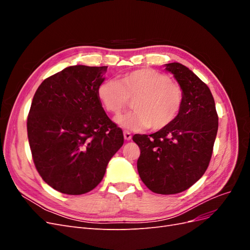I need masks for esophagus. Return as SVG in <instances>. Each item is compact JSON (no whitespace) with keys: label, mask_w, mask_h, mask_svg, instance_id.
<instances>
[{"label":"esophagus","mask_w":250,"mask_h":250,"mask_svg":"<svg viewBox=\"0 0 250 250\" xmlns=\"http://www.w3.org/2000/svg\"><path fill=\"white\" fill-rule=\"evenodd\" d=\"M123 134H124V139L126 140V141H130L131 140V137H132V135H131V133L129 132V131H124L123 132Z\"/></svg>","instance_id":"esophagus-1"}]
</instances>
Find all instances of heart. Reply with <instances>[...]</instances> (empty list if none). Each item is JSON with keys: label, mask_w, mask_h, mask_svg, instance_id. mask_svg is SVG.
I'll return each mask as SVG.
<instances>
[{"label": "heart", "mask_w": 250, "mask_h": 250, "mask_svg": "<svg viewBox=\"0 0 250 250\" xmlns=\"http://www.w3.org/2000/svg\"><path fill=\"white\" fill-rule=\"evenodd\" d=\"M104 108L119 113L129 99L134 110L115 118L122 128L140 131L151 127L162 130L172 124L183 108L185 95L181 86L169 75L150 67L126 73L118 80L105 79L97 87Z\"/></svg>", "instance_id": "heart-1"}]
</instances>
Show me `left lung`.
Masks as SVG:
<instances>
[{
	"instance_id": "left-lung-1",
	"label": "left lung",
	"mask_w": 250,
	"mask_h": 250,
	"mask_svg": "<svg viewBox=\"0 0 250 250\" xmlns=\"http://www.w3.org/2000/svg\"><path fill=\"white\" fill-rule=\"evenodd\" d=\"M184 90L183 108L168 127L150 135L134 134L141 154L139 175L163 195L186 191L208 167L218 131V116L209 88L179 62L165 64Z\"/></svg>"
}]
</instances>
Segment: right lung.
I'll use <instances>...</instances> for the list:
<instances>
[{
    "mask_svg": "<svg viewBox=\"0 0 250 250\" xmlns=\"http://www.w3.org/2000/svg\"><path fill=\"white\" fill-rule=\"evenodd\" d=\"M107 66L71 65L42 82L27 120L33 162L56 191L81 195L101 183L123 131L97 96Z\"/></svg>",
    "mask_w": 250,
    "mask_h": 250,
    "instance_id": "1",
    "label": "right lung"
}]
</instances>
